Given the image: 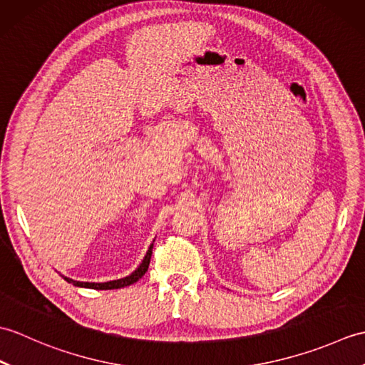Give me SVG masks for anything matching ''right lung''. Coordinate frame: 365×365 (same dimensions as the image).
I'll return each instance as SVG.
<instances>
[{
	"instance_id": "add662e5",
	"label": "right lung",
	"mask_w": 365,
	"mask_h": 365,
	"mask_svg": "<svg viewBox=\"0 0 365 365\" xmlns=\"http://www.w3.org/2000/svg\"><path fill=\"white\" fill-rule=\"evenodd\" d=\"M152 247L153 245H150L149 251H147L145 257L143 260L141 265H139L133 273H131L130 276L127 277H122V279H118V281H110V282H102V284H96V282H80V281H73V279H68L66 276H63L67 282H72L73 285L76 287H86V289H96V290H113V289H122V287H127V285H131L135 284L136 281H139L144 274L147 268H149V263H150V257H152Z\"/></svg>"
}]
</instances>
